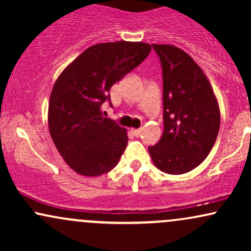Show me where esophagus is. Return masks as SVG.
I'll return each mask as SVG.
<instances>
[{"label":"esophagus","instance_id":"1","mask_svg":"<svg viewBox=\"0 0 251 251\" xmlns=\"http://www.w3.org/2000/svg\"><path fill=\"white\" fill-rule=\"evenodd\" d=\"M131 132L134 134V137H140V134H142V129L140 128H132Z\"/></svg>","mask_w":251,"mask_h":251}]
</instances>
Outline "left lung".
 <instances>
[{
  "mask_svg": "<svg viewBox=\"0 0 251 251\" xmlns=\"http://www.w3.org/2000/svg\"><path fill=\"white\" fill-rule=\"evenodd\" d=\"M163 68L164 131L149 146L160 171L181 175L208 157L220 131L221 113L208 77L195 60L172 45H152Z\"/></svg>",
  "mask_w": 251,
  "mask_h": 251,
  "instance_id": "1",
  "label": "left lung"
}]
</instances>
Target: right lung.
<instances>
[{"label": "right lung", "mask_w": 251, "mask_h": 251, "mask_svg": "<svg viewBox=\"0 0 251 251\" xmlns=\"http://www.w3.org/2000/svg\"><path fill=\"white\" fill-rule=\"evenodd\" d=\"M145 42L98 43L61 72L48 103V127L54 145L76 174L97 177L111 171L125 151V127L103 118L109 88L134 70L151 51Z\"/></svg>", "instance_id": "obj_1"}]
</instances>
